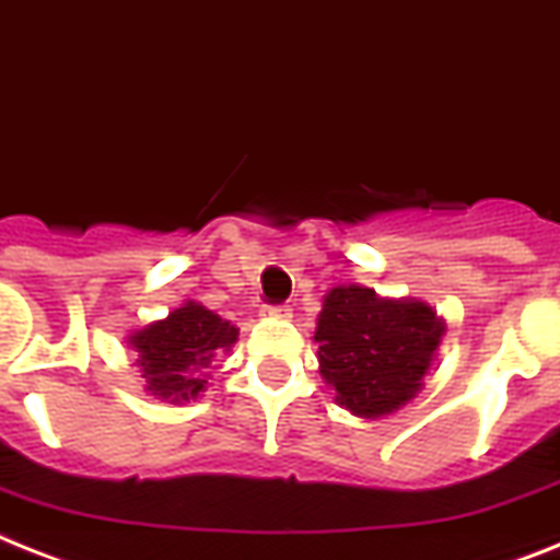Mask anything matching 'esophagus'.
I'll return each mask as SVG.
<instances>
[{
	"label": "esophagus",
	"instance_id": "esophagus-1",
	"mask_svg": "<svg viewBox=\"0 0 560 560\" xmlns=\"http://www.w3.org/2000/svg\"><path fill=\"white\" fill-rule=\"evenodd\" d=\"M261 313H265V316H272V318H290V316H293L290 304H267Z\"/></svg>",
	"mask_w": 560,
	"mask_h": 560
}]
</instances>
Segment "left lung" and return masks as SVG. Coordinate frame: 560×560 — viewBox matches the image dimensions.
<instances>
[{
  "label": "left lung",
  "instance_id": "1",
  "mask_svg": "<svg viewBox=\"0 0 560 560\" xmlns=\"http://www.w3.org/2000/svg\"><path fill=\"white\" fill-rule=\"evenodd\" d=\"M444 318L416 299H382L347 284L324 295L318 313V370L336 401L361 418L401 410L424 387Z\"/></svg>",
  "mask_w": 560,
  "mask_h": 560
}]
</instances>
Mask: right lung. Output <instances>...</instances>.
<instances>
[{
  "mask_svg": "<svg viewBox=\"0 0 560 560\" xmlns=\"http://www.w3.org/2000/svg\"><path fill=\"white\" fill-rule=\"evenodd\" d=\"M238 330L196 302H185L167 318L153 322L128 338L139 352L144 389L164 401H190L205 393V368L219 352L236 345Z\"/></svg>",
  "mask_w": 560,
  "mask_h": 560,
  "instance_id": "add662e5",
  "label": "right lung"
}]
</instances>
